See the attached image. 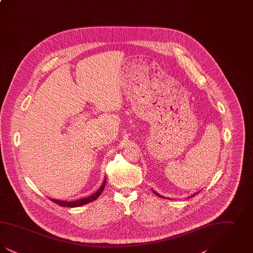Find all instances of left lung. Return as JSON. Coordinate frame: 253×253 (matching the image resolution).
<instances>
[{
	"label": "left lung",
	"mask_w": 253,
	"mask_h": 253,
	"mask_svg": "<svg viewBox=\"0 0 253 253\" xmlns=\"http://www.w3.org/2000/svg\"><path fill=\"white\" fill-rule=\"evenodd\" d=\"M153 192H154V193H155V194H156V195H157V196H159V197H162V198H165V197H164V196H162V195H160V194H159V193H157V192H155V191H154V190H153ZM198 193H200V191H199V192H198ZM196 193H193V195H191V196H190V197H189V198H191V197H193V196H194V195H195V194H196Z\"/></svg>",
	"instance_id": "1"
}]
</instances>
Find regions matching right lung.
<instances>
[{"label": "right lung", "instance_id": "obj_1", "mask_svg": "<svg viewBox=\"0 0 253 253\" xmlns=\"http://www.w3.org/2000/svg\"><path fill=\"white\" fill-rule=\"evenodd\" d=\"M105 184H106V179H104L103 181V184L101 185V187L96 191V193L88 196V197H84V198H82V199H78V200H75V201H61V200H58V199H53L51 198L50 200L53 201L54 203L56 204L60 205L61 207H66V208H75V207H80V206H84V205L88 204V203H91L93 202L94 200H96V198L101 194V193L103 192V189L105 187Z\"/></svg>", "mask_w": 253, "mask_h": 253}]
</instances>
